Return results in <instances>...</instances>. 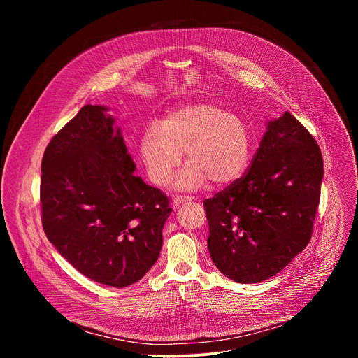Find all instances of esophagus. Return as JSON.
<instances>
[{"mask_svg": "<svg viewBox=\"0 0 358 358\" xmlns=\"http://www.w3.org/2000/svg\"><path fill=\"white\" fill-rule=\"evenodd\" d=\"M192 199H195V198H194V196H176V198L173 199V207H174V208H178V207L182 206V203L191 202Z\"/></svg>", "mask_w": 358, "mask_h": 358, "instance_id": "esophagus-1", "label": "esophagus"}]
</instances>
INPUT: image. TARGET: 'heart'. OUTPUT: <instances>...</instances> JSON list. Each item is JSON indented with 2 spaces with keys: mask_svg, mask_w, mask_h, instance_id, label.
<instances>
[{
  "mask_svg": "<svg viewBox=\"0 0 358 358\" xmlns=\"http://www.w3.org/2000/svg\"><path fill=\"white\" fill-rule=\"evenodd\" d=\"M252 141L246 123L215 103H189L166 115L162 124L145 129L140 159L152 184L164 185L182 162L188 164L174 185L196 189L208 180L215 185L235 182L245 173Z\"/></svg>",
  "mask_w": 358,
  "mask_h": 358,
  "instance_id": "obj_1",
  "label": "heart"
}]
</instances>
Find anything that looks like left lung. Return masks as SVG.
Listing matches in <instances>:
<instances>
[{"label": "left lung", "instance_id": "1", "mask_svg": "<svg viewBox=\"0 0 358 358\" xmlns=\"http://www.w3.org/2000/svg\"><path fill=\"white\" fill-rule=\"evenodd\" d=\"M323 173L316 140L294 116L268 120L248 173L203 202L218 271L259 283L285 269L310 241Z\"/></svg>", "mask_w": 358, "mask_h": 358}]
</instances>
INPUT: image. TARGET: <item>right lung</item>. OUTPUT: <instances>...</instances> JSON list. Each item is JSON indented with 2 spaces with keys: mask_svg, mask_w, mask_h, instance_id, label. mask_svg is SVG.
<instances>
[{
  "mask_svg": "<svg viewBox=\"0 0 358 358\" xmlns=\"http://www.w3.org/2000/svg\"><path fill=\"white\" fill-rule=\"evenodd\" d=\"M83 106L48 144L41 166L45 235L86 278L138 282L159 259L169 198L136 176L116 117Z\"/></svg>",
  "mask_w": 358,
  "mask_h": 358,
  "instance_id": "1",
  "label": "right lung"
}]
</instances>
